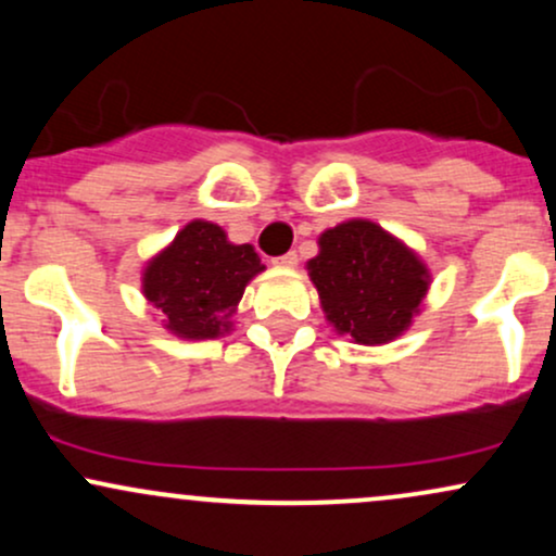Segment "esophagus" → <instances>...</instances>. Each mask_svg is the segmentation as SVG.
Segmentation results:
<instances>
[{"label":"esophagus","mask_w":556,"mask_h":556,"mask_svg":"<svg viewBox=\"0 0 556 556\" xmlns=\"http://www.w3.org/2000/svg\"><path fill=\"white\" fill-rule=\"evenodd\" d=\"M274 264H277V266H285V269H292V266H298V253H295V251L285 253V256L274 258Z\"/></svg>","instance_id":"obj_1"}]
</instances>
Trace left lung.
I'll use <instances>...</instances> for the list:
<instances>
[{
    "mask_svg": "<svg viewBox=\"0 0 556 556\" xmlns=\"http://www.w3.org/2000/svg\"><path fill=\"white\" fill-rule=\"evenodd\" d=\"M321 308L340 334L384 344L410 327L429 290L416 253L368 219H350L318 238L308 261Z\"/></svg>",
    "mask_w": 556,
    "mask_h": 556,
    "instance_id": "left-lung-1",
    "label": "left lung"
}]
</instances>
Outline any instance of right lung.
Wrapping results in <instances>:
<instances>
[{"instance_id": "1", "label": "right lung", "mask_w": 556, "mask_h": 556, "mask_svg": "<svg viewBox=\"0 0 556 556\" xmlns=\"http://www.w3.org/2000/svg\"><path fill=\"white\" fill-rule=\"evenodd\" d=\"M264 271L253 245H232L225 229L195 219L149 261L143 295L182 340H214L229 329L245 285Z\"/></svg>"}]
</instances>
